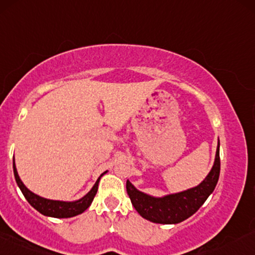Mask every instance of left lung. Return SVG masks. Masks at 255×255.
<instances>
[{"mask_svg":"<svg viewBox=\"0 0 255 255\" xmlns=\"http://www.w3.org/2000/svg\"><path fill=\"white\" fill-rule=\"evenodd\" d=\"M220 140L213 167L208 176L195 188L177 194L165 195L162 197H154L137 190L127 180L126 188L131 204L143 219L161 225H176L189 219L203 205L207 198L213 194L220 177Z\"/></svg>","mask_w":255,"mask_h":255,"instance_id":"1","label":"left lung"}]
</instances>
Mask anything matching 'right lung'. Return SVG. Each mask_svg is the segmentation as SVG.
<instances>
[{
	"label": "right lung",
	"mask_w": 255,
	"mask_h": 255,
	"mask_svg": "<svg viewBox=\"0 0 255 255\" xmlns=\"http://www.w3.org/2000/svg\"><path fill=\"white\" fill-rule=\"evenodd\" d=\"M13 170H14V176H15V180H16L17 186L20 188L21 192H22L24 196V198L28 201V203L32 205L34 209L38 210L40 214H42V215L56 217V219H69V217L77 216L79 214L84 213V211L90 207V204L93 203L94 197L97 194L98 183H100L101 177L107 173L106 171V172L101 174V176L98 177V179L96 180V183H95V185L91 188L90 191H89L85 196H83L82 198L77 199V201L65 202V201H54V199L44 198L41 197V196L32 192L29 189H27L26 185L22 183V180L20 179L16 166H15V160L13 161Z\"/></svg>",
	"instance_id": "add662e5"
}]
</instances>
